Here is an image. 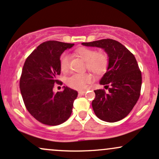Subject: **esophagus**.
<instances>
[{
  "mask_svg": "<svg viewBox=\"0 0 159 159\" xmlns=\"http://www.w3.org/2000/svg\"><path fill=\"white\" fill-rule=\"evenodd\" d=\"M85 93H86V91H78V94H79V95H84Z\"/></svg>",
  "mask_w": 159,
  "mask_h": 159,
  "instance_id": "1",
  "label": "esophagus"
}]
</instances>
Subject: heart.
I'll return each instance as SVG.
<instances>
[{"label":"heart","mask_w":159,"mask_h":159,"mask_svg":"<svg viewBox=\"0 0 159 159\" xmlns=\"http://www.w3.org/2000/svg\"><path fill=\"white\" fill-rule=\"evenodd\" d=\"M76 53L86 61V67L95 75H103L108 68V58L106 55L98 53L96 50L90 48L81 47L76 50ZM60 69L62 72H67L69 69V56L64 53L60 57ZM92 78L88 73L73 74L68 77L66 83L70 88L76 90H84L91 82Z\"/></svg>","instance_id":"obj_1"}]
</instances>
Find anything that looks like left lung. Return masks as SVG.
Returning a JSON list of instances; mask_svg holds the SVG:
<instances>
[{"label":"left lung","mask_w":159,"mask_h":159,"mask_svg":"<svg viewBox=\"0 0 159 159\" xmlns=\"http://www.w3.org/2000/svg\"><path fill=\"white\" fill-rule=\"evenodd\" d=\"M81 44L103 49L109 61L107 72L100 81L108 92L103 89L94 91L92 107L95 115L108 123L121 120L133 110L140 96L142 75L136 58L116 40L105 39Z\"/></svg>","instance_id":"obj_1"}]
</instances>
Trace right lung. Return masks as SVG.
Instances as JSON below:
<instances>
[{
	"mask_svg": "<svg viewBox=\"0 0 159 159\" xmlns=\"http://www.w3.org/2000/svg\"><path fill=\"white\" fill-rule=\"evenodd\" d=\"M71 43L47 41L40 44L28 56L20 80V89L29 113L40 123L57 126L66 122L72 112L78 92L68 87L53 92L61 73L60 56Z\"/></svg>",
	"mask_w": 159,
	"mask_h": 159,
	"instance_id": "right-lung-1",
	"label": "right lung"
}]
</instances>
